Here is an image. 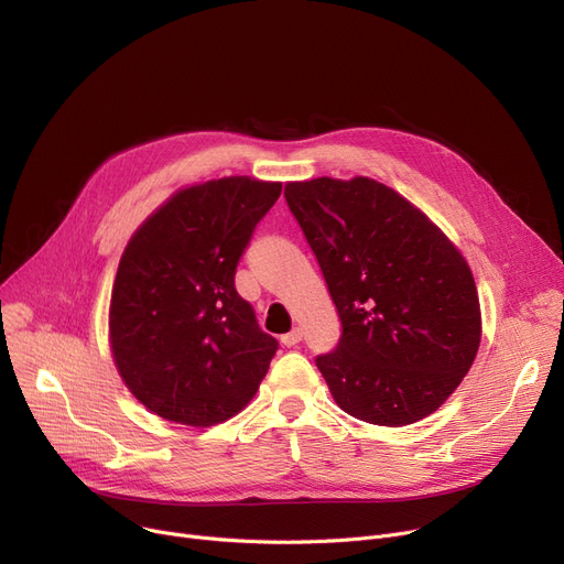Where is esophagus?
Instances as JSON below:
<instances>
[{"instance_id":"obj_1","label":"esophagus","mask_w":564,"mask_h":564,"mask_svg":"<svg viewBox=\"0 0 564 564\" xmlns=\"http://www.w3.org/2000/svg\"><path fill=\"white\" fill-rule=\"evenodd\" d=\"M300 340H302V329H292L290 334L281 336V343H283L285 347H294Z\"/></svg>"}]
</instances>
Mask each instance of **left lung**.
Here are the masks:
<instances>
[{
    "label": "left lung",
    "mask_w": 564,
    "mask_h": 564,
    "mask_svg": "<svg viewBox=\"0 0 564 564\" xmlns=\"http://www.w3.org/2000/svg\"><path fill=\"white\" fill-rule=\"evenodd\" d=\"M285 200L343 324L338 347L315 359L336 404L387 427L430 416L462 383L482 336L459 249L372 177L288 183Z\"/></svg>",
    "instance_id": "obj_1"
}]
</instances>
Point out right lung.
I'll return each mask as SVG.
<instances>
[{
  "mask_svg": "<svg viewBox=\"0 0 564 564\" xmlns=\"http://www.w3.org/2000/svg\"><path fill=\"white\" fill-rule=\"evenodd\" d=\"M281 183L230 175L175 192L118 262L109 345L130 393L160 419L210 427L256 395L276 338L235 290V270Z\"/></svg>",
  "mask_w": 564,
  "mask_h": 564,
  "instance_id": "1",
  "label": "right lung"
}]
</instances>
